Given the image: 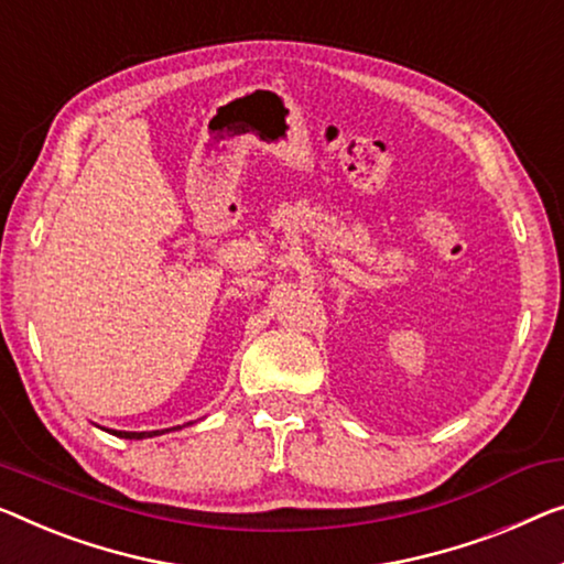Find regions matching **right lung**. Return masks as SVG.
Returning a JSON list of instances; mask_svg holds the SVG:
<instances>
[{"label":"right lung","mask_w":564,"mask_h":564,"mask_svg":"<svg viewBox=\"0 0 564 564\" xmlns=\"http://www.w3.org/2000/svg\"><path fill=\"white\" fill-rule=\"evenodd\" d=\"M180 427V425H176ZM166 431H172V427H166ZM113 435H119V438H129V441H141V438H154V435H162L159 431H144V433H129V431H111Z\"/></svg>","instance_id":"1"}]
</instances>
